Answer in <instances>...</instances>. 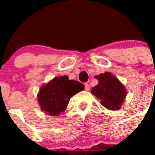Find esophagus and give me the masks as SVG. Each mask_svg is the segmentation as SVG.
Masks as SVG:
<instances>
[{
    "label": "esophagus",
    "mask_w": 155,
    "mask_h": 155,
    "mask_svg": "<svg viewBox=\"0 0 155 155\" xmlns=\"http://www.w3.org/2000/svg\"><path fill=\"white\" fill-rule=\"evenodd\" d=\"M84 88H85L86 91H88V90L90 89L89 84H87V83H85V84H84Z\"/></svg>",
    "instance_id": "esophagus-1"
}]
</instances>
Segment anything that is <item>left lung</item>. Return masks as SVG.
<instances>
[{"label": "left lung", "mask_w": 155, "mask_h": 155, "mask_svg": "<svg viewBox=\"0 0 155 155\" xmlns=\"http://www.w3.org/2000/svg\"><path fill=\"white\" fill-rule=\"evenodd\" d=\"M98 84L92 87L91 92L94 94L104 107L110 110H118L124 102L127 90L124 84L109 72L95 76Z\"/></svg>", "instance_id": "left-lung-1"}]
</instances>
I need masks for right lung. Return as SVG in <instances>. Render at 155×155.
<instances>
[{"label": "right lung", "mask_w": 155, "mask_h": 155, "mask_svg": "<svg viewBox=\"0 0 155 155\" xmlns=\"http://www.w3.org/2000/svg\"><path fill=\"white\" fill-rule=\"evenodd\" d=\"M84 88L81 82L69 80L66 75L54 78L39 90L38 101L41 109L50 116H59L65 111L71 97Z\"/></svg>", "instance_id": "obj_1"}]
</instances>
